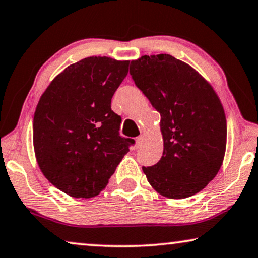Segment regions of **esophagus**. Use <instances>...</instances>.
<instances>
[{
    "instance_id": "esophagus-1",
    "label": "esophagus",
    "mask_w": 258,
    "mask_h": 258,
    "mask_svg": "<svg viewBox=\"0 0 258 258\" xmlns=\"http://www.w3.org/2000/svg\"><path fill=\"white\" fill-rule=\"evenodd\" d=\"M142 142H143V137L142 136H139L136 139V148H140L142 146Z\"/></svg>"
}]
</instances>
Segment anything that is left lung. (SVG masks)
<instances>
[{
	"label": "left lung",
	"mask_w": 258,
	"mask_h": 258,
	"mask_svg": "<svg viewBox=\"0 0 258 258\" xmlns=\"http://www.w3.org/2000/svg\"><path fill=\"white\" fill-rule=\"evenodd\" d=\"M130 75L161 115L163 155L142 168L148 182L171 200L200 192L217 175L227 148V118L216 91L191 66L168 54L132 61Z\"/></svg>",
	"instance_id": "1"
}]
</instances>
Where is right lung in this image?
<instances>
[{
	"instance_id": "1",
	"label": "right lung",
	"mask_w": 258,
	"mask_h": 258,
	"mask_svg": "<svg viewBox=\"0 0 258 258\" xmlns=\"http://www.w3.org/2000/svg\"><path fill=\"white\" fill-rule=\"evenodd\" d=\"M129 61L93 56L70 64L42 94L34 115V151L44 177L67 195L90 199L129 151L111 98Z\"/></svg>"
}]
</instances>
